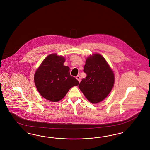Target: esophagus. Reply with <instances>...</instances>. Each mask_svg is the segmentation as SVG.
Listing matches in <instances>:
<instances>
[{
	"label": "esophagus",
	"instance_id": "1",
	"mask_svg": "<svg viewBox=\"0 0 150 150\" xmlns=\"http://www.w3.org/2000/svg\"><path fill=\"white\" fill-rule=\"evenodd\" d=\"M76 79L78 80V81L80 82V81H81V78H80V76L79 75H77V76L76 77Z\"/></svg>",
	"mask_w": 150,
	"mask_h": 150
}]
</instances>
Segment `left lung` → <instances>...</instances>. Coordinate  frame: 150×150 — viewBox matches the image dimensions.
<instances>
[{
  "label": "left lung",
  "instance_id": "8db88e82",
  "mask_svg": "<svg viewBox=\"0 0 150 150\" xmlns=\"http://www.w3.org/2000/svg\"><path fill=\"white\" fill-rule=\"evenodd\" d=\"M83 71L86 77L82 80L79 88L92 103L102 101L113 87V70L103 56L93 54L87 58Z\"/></svg>",
  "mask_w": 150,
  "mask_h": 150
}]
</instances>
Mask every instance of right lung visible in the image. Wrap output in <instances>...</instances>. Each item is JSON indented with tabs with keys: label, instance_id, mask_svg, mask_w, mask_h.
Listing matches in <instances>:
<instances>
[{
	"label": "right lung",
	"instance_id": "1",
	"mask_svg": "<svg viewBox=\"0 0 150 150\" xmlns=\"http://www.w3.org/2000/svg\"><path fill=\"white\" fill-rule=\"evenodd\" d=\"M65 58L51 54L44 59L35 74L37 89L43 98L57 102L63 99L70 88L79 82L70 74V68L64 65Z\"/></svg>",
	"mask_w": 150,
	"mask_h": 150
}]
</instances>
